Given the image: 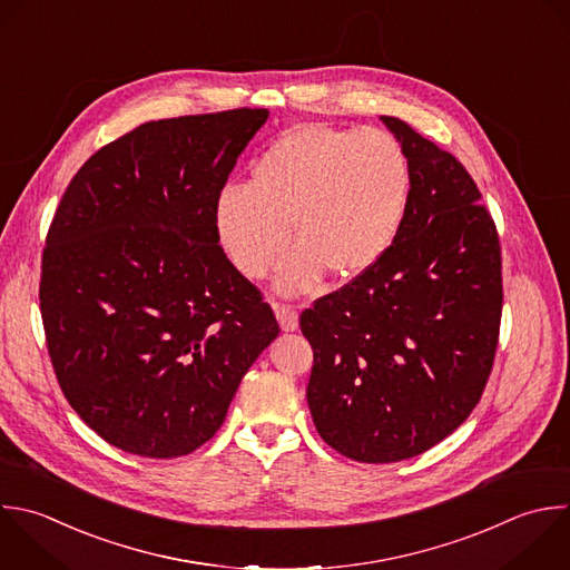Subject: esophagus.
Masks as SVG:
<instances>
[{
	"label": "esophagus",
	"mask_w": 570,
	"mask_h": 570,
	"mask_svg": "<svg viewBox=\"0 0 570 570\" xmlns=\"http://www.w3.org/2000/svg\"><path fill=\"white\" fill-rule=\"evenodd\" d=\"M274 312H276V318H278V325L283 327V332H294L298 327V312L292 305L276 303Z\"/></svg>",
	"instance_id": "obj_1"
}]
</instances>
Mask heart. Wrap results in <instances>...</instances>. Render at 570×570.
<instances>
[{
    "mask_svg": "<svg viewBox=\"0 0 570 570\" xmlns=\"http://www.w3.org/2000/svg\"><path fill=\"white\" fill-rule=\"evenodd\" d=\"M412 196L401 142L381 129L298 125L252 163L249 183H227L214 200L220 247L249 278L265 276L294 236L276 274L281 294L314 289L334 272L352 281L399 240Z\"/></svg>",
    "mask_w": 570,
    "mask_h": 570,
    "instance_id": "obj_1",
    "label": "heart"
}]
</instances>
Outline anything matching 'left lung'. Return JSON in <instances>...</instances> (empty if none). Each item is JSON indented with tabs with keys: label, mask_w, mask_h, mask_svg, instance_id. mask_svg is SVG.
I'll return each mask as SVG.
<instances>
[{
	"label": "left lung",
	"mask_w": 570,
	"mask_h": 570,
	"mask_svg": "<svg viewBox=\"0 0 570 570\" xmlns=\"http://www.w3.org/2000/svg\"><path fill=\"white\" fill-rule=\"evenodd\" d=\"M381 122L412 167L403 232L374 269L301 314L314 425L361 463L416 456L470 416L503 301L497 229L470 174L403 120Z\"/></svg>",
	"instance_id": "left-lung-1"
}]
</instances>
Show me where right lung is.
Listing matches in <instances>:
<instances>
[{"label": "right lung", "mask_w": 570, "mask_h": 570, "mask_svg": "<svg viewBox=\"0 0 570 570\" xmlns=\"http://www.w3.org/2000/svg\"><path fill=\"white\" fill-rule=\"evenodd\" d=\"M267 109L145 122L94 154L51 223L40 283L65 396L111 445L194 452L281 327L229 263L214 200Z\"/></svg>", "instance_id": "obj_1"}]
</instances>
